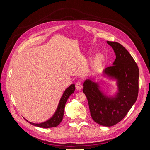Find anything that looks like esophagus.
<instances>
[{
  "label": "esophagus",
  "instance_id": "34e87169",
  "mask_svg": "<svg viewBox=\"0 0 150 150\" xmlns=\"http://www.w3.org/2000/svg\"><path fill=\"white\" fill-rule=\"evenodd\" d=\"M76 88L77 90H81V89H82V84L81 82H77L76 83Z\"/></svg>",
  "mask_w": 150,
  "mask_h": 150
}]
</instances>
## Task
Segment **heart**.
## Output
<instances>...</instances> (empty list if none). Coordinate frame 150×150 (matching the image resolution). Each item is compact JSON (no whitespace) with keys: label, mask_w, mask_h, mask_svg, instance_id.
I'll list each match as a JSON object with an SVG mask.
<instances>
[{"label":"heart","mask_w":150,"mask_h":150,"mask_svg":"<svg viewBox=\"0 0 150 150\" xmlns=\"http://www.w3.org/2000/svg\"><path fill=\"white\" fill-rule=\"evenodd\" d=\"M103 60V57L101 56H98L96 57V59H95V61L94 62H95V63H96V64H100V63L102 62Z\"/></svg>","instance_id":"obj_1"}]
</instances>
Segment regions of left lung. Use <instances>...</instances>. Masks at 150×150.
<instances>
[{
  "instance_id": "left-lung-1",
  "label": "left lung",
  "mask_w": 150,
  "mask_h": 150,
  "mask_svg": "<svg viewBox=\"0 0 150 150\" xmlns=\"http://www.w3.org/2000/svg\"><path fill=\"white\" fill-rule=\"evenodd\" d=\"M114 50L116 59L112 66L103 70V75L115 79L117 92L108 96L98 83L88 79L83 91L87 97L93 120L98 124L112 126L118 123L128 112L138 98L139 69L134 59L118 42L107 41Z\"/></svg>"
}]
</instances>
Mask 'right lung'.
Returning <instances> with one entry per match:
<instances>
[{
  "label": "right lung",
  "mask_w": 150,
  "mask_h": 150,
  "mask_svg": "<svg viewBox=\"0 0 150 150\" xmlns=\"http://www.w3.org/2000/svg\"><path fill=\"white\" fill-rule=\"evenodd\" d=\"M75 91V85L71 84L69 87H68L65 91L64 93H63L62 96L60 99V101L59 103L58 106L57 110L54 113V115L49 119L48 120L46 121L43 122H40V123H34V122H31L25 120L29 122L30 124L33 125L35 126L40 127V128H52V127H56L60 124V122L62 120L63 116H64V108L66 105V103L67 100V99Z\"/></svg>",
  "instance_id": "right-lung-1"
}]
</instances>
